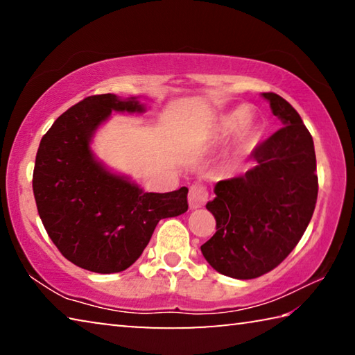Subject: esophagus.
<instances>
[{
  "instance_id": "34e87169",
  "label": "esophagus",
  "mask_w": 355,
  "mask_h": 355,
  "mask_svg": "<svg viewBox=\"0 0 355 355\" xmlns=\"http://www.w3.org/2000/svg\"><path fill=\"white\" fill-rule=\"evenodd\" d=\"M208 200V191L203 184L200 183H194L189 188V196H188V202H189V208L191 209H197L202 208L205 205Z\"/></svg>"
}]
</instances>
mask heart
<instances>
[{
    "instance_id": "1",
    "label": "heart",
    "mask_w": 355,
    "mask_h": 355,
    "mask_svg": "<svg viewBox=\"0 0 355 355\" xmlns=\"http://www.w3.org/2000/svg\"><path fill=\"white\" fill-rule=\"evenodd\" d=\"M235 147L230 156V164L235 166L241 161L243 156L249 152V148L254 144L257 137V128L254 117L250 116L248 106H238L235 110L227 111L214 120L211 130H209V137L213 141H222L232 133H236Z\"/></svg>"
}]
</instances>
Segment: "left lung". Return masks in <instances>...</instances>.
I'll return each mask as SVG.
<instances>
[{
	"label": "left lung",
	"instance_id": "left-lung-1",
	"mask_svg": "<svg viewBox=\"0 0 355 355\" xmlns=\"http://www.w3.org/2000/svg\"><path fill=\"white\" fill-rule=\"evenodd\" d=\"M284 128L261 142L244 175L220 180L207 209L216 233L200 245L216 271L257 279L290 255L313 216L318 175L313 137L297 111L274 92L261 94Z\"/></svg>",
	"mask_w": 355,
	"mask_h": 355
}]
</instances>
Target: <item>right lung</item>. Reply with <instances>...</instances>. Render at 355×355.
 Returning a JSON list of instances; mask_svg holds the SVG:
<instances>
[{
  "label": "right lung",
  "mask_w": 355,
  "mask_h": 355,
  "mask_svg": "<svg viewBox=\"0 0 355 355\" xmlns=\"http://www.w3.org/2000/svg\"><path fill=\"white\" fill-rule=\"evenodd\" d=\"M112 111L144 112L137 98L92 95L56 119L35 156L33 191L48 236L76 266L98 274L130 268L161 219L188 211V188L146 192L95 158L94 133Z\"/></svg>",
  "instance_id": "right-lung-1"
}]
</instances>
